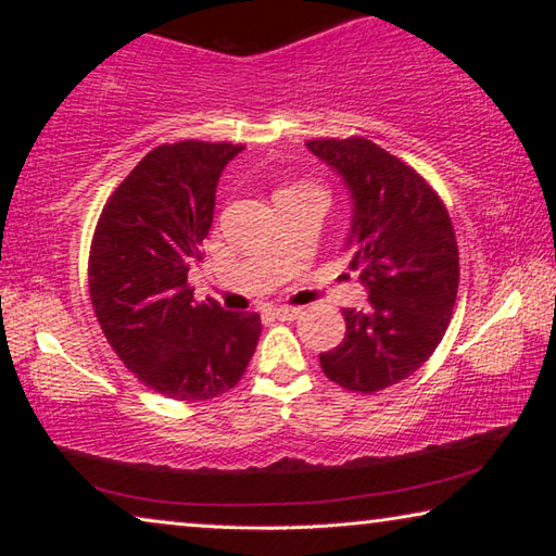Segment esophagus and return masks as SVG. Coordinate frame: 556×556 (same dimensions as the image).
<instances>
[{
  "label": "esophagus",
  "instance_id": "obj_1",
  "mask_svg": "<svg viewBox=\"0 0 556 556\" xmlns=\"http://www.w3.org/2000/svg\"><path fill=\"white\" fill-rule=\"evenodd\" d=\"M299 314H301V308H296V306H277L275 308V316L279 318V321H294Z\"/></svg>",
  "mask_w": 556,
  "mask_h": 556
}]
</instances>
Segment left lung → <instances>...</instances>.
Returning a JSON list of instances; mask_svg holds the SVG:
<instances>
[{"instance_id": "1", "label": "left lung", "mask_w": 556, "mask_h": 556, "mask_svg": "<svg viewBox=\"0 0 556 556\" xmlns=\"http://www.w3.org/2000/svg\"><path fill=\"white\" fill-rule=\"evenodd\" d=\"M306 149L351 195L345 252L368 312L343 308L345 338L321 353L328 380L372 394L421 368L454 314L458 244L448 213L412 166L370 139H312Z\"/></svg>"}]
</instances>
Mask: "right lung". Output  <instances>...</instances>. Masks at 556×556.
I'll return each mask as SVG.
<instances>
[{
    "label": "right lung",
    "mask_w": 556,
    "mask_h": 556,
    "mask_svg": "<svg viewBox=\"0 0 556 556\" xmlns=\"http://www.w3.org/2000/svg\"><path fill=\"white\" fill-rule=\"evenodd\" d=\"M242 144L186 142L149 152L102 208L90 248V299L129 372L172 400L232 390L255 353V312L199 304L188 269L201 262L215 188Z\"/></svg>",
    "instance_id": "add662e5"
}]
</instances>
